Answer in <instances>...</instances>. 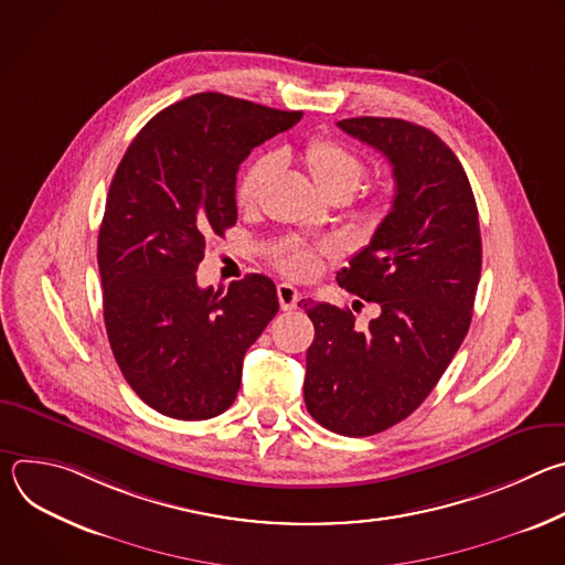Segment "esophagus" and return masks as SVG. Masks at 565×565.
<instances>
[{
    "instance_id": "obj_1",
    "label": "esophagus",
    "mask_w": 565,
    "mask_h": 565,
    "mask_svg": "<svg viewBox=\"0 0 565 565\" xmlns=\"http://www.w3.org/2000/svg\"><path fill=\"white\" fill-rule=\"evenodd\" d=\"M277 297H279V306L281 310H292L299 301V290L290 284H279L277 286Z\"/></svg>"
}]
</instances>
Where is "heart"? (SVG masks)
<instances>
[{"mask_svg": "<svg viewBox=\"0 0 565 565\" xmlns=\"http://www.w3.org/2000/svg\"><path fill=\"white\" fill-rule=\"evenodd\" d=\"M303 163L317 188L327 196L342 194L349 199L366 177V160L355 149L335 138H312L303 147ZM277 153H264L244 170L236 185V203L241 207H253L259 201L264 188L277 172ZM386 203L388 194L377 192L366 201V212L371 216H377L386 207ZM324 253H329V248L312 250L301 244H284L275 250V264L286 275L310 277L319 270L321 255Z\"/></svg>", "mask_w": 565, "mask_h": 565, "instance_id": "b5f03b06", "label": "heart"}]
</instances>
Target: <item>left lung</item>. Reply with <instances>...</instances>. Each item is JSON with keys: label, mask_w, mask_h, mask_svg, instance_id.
Returning <instances> with one entry per match:
<instances>
[{"label": "left lung", "mask_w": 565, "mask_h": 565, "mask_svg": "<svg viewBox=\"0 0 565 565\" xmlns=\"http://www.w3.org/2000/svg\"><path fill=\"white\" fill-rule=\"evenodd\" d=\"M338 127L386 156L395 196L338 273L380 315L358 329L349 308L303 303L315 327L303 399L321 427L362 438L412 416L443 377L471 324L482 246L469 179L434 131L373 116Z\"/></svg>", "instance_id": "8db88e82"}]
</instances>
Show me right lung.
Returning <instances> with one entry per match:
<instances>
[{
  "label": "right lung",
  "instance_id": "right-lung-1",
  "mask_svg": "<svg viewBox=\"0 0 565 565\" xmlns=\"http://www.w3.org/2000/svg\"><path fill=\"white\" fill-rule=\"evenodd\" d=\"M299 118L196 94L156 114L120 160L98 234L103 315L125 380L158 414H223L246 351L279 310L264 275L214 290L199 288L194 273L207 238L236 223L238 166Z\"/></svg>",
  "mask_w": 565,
  "mask_h": 565
}]
</instances>
